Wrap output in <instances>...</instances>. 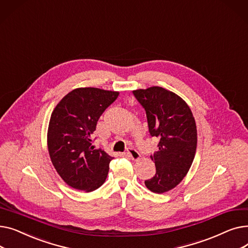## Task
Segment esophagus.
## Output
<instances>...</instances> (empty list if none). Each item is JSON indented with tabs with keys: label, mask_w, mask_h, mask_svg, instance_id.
I'll return each instance as SVG.
<instances>
[{
	"label": "esophagus",
	"mask_w": 248,
	"mask_h": 248,
	"mask_svg": "<svg viewBox=\"0 0 248 248\" xmlns=\"http://www.w3.org/2000/svg\"><path fill=\"white\" fill-rule=\"evenodd\" d=\"M126 154H127L128 157L131 158L132 160H134V161H137V160L140 159V153L135 148H132V147L127 148Z\"/></svg>",
	"instance_id": "1"
}]
</instances>
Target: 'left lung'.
<instances>
[{
  "mask_svg": "<svg viewBox=\"0 0 248 248\" xmlns=\"http://www.w3.org/2000/svg\"><path fill=\"white\" fill-rule=\"evenodd\" d=\"M133 93L146 110L150 135L159 140V151L151 155L155 174L145 185L161 194L175 188L189 171L197 147L196 123L188 104L172 91L153 86Z\"/></svg>",
  "mask_w": 248,
  "mask_h": 248,
  "instance_id": "1",
  "label": "left lung"
}]
</instances>
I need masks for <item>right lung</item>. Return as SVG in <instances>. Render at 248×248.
I'll return each instance as SVG.
<instances>
[{
  "label": "right lung",
  "instance_id": "1",
  "mask_svg": "<svg viewBox=\"0 0 248 248\" xmlns=\"http://www.w3.org/2000/svg\"><path fill=\"white\" fill-rule=\"evenodd\" d=\"M116 91L76 88L65 95L51 114L49 155L57 173L70 187L86 192L99 188L112 157L94 150L91 135L100 115L119 96Z\"/></svg>",
  "mask_w": 248,
  "mask_h": 248
}]
</instances>
